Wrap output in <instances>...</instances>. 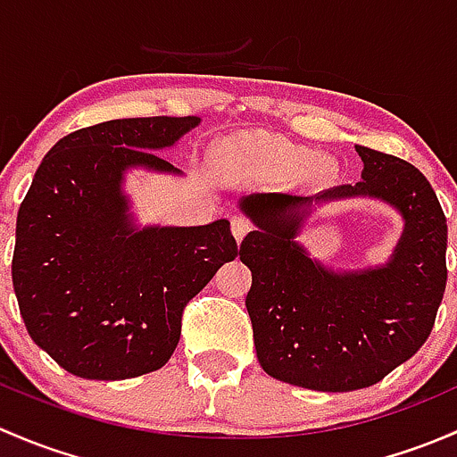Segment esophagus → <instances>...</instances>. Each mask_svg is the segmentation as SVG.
I'll list each match as a JSON object with an SVG mask.
<instances>
[{"label":"esophagus","instance_id":"34e87169","mask_svg":"<svg viewBox=\"0 0 457 457\" xmlns=\"http://www.w3.org/2000/svg\"><path fill=\"white\" fill-rule=\"evenodd\" d=\"M230 228H233L235 239H237V242H242L244 235L253 228V224H251V220L244 218V215H233V218H230Z\"/></svg>","mask_w":457,"mask_h":457}]
</instances>
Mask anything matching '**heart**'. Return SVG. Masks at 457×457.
<instances>
[{"label":"heart","mask_w":457,"mask_h":457,"mask_svg":"<svg viewBox=\"0 0 457 457\" xmlns=\"http://www.w3.org/2000/svg\"><path fill=\"white\" fill-rule=\"evenodd\" d=\"M334 162L326 156L310 158L308 152L288 145L272 143L268 138L235 143L224 152L222 171L228 178H242L248 173H268V176H295L305 180H326L332 173Z\"/></svg>","instance_id":"1"}]
</instances>
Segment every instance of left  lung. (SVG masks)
<instances>
[{
	"label": "left lung",
	"mask_w": 457,
	"mask_h": 457,
	"mask_svg": "<svg viewBox=\"0 0 457 457\" xmlns=\"http://www.w3.org/2000/svg\"><path fill=\"white\" fill-rule=\"evenodd\" d=\"M363 180L314 197L253 194L239 209L257 230L239 260L253 272L246 310L268 376L314 392H354L411 359L434 330L446 286V218L429 180L407 160L359 147ZM368 195L405 220L385 267L337 273L294 239L319 201Z\"/></svg>",
	"instance_id": "8db88e82"
}]
</instances>
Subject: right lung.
I'll use <instances>...</instances> for the list:
<instances>
[{
    "mask_svg": "<svg viewBox=\"0 0 457 457\" xmlns=\"http://www.w3.org/2000/svg\"><path fill=\"white\" fill-rule=\"evenodd\" d=\"M197 116L98 123L46 154L17 213L12 286L32 341L89 380H123L171 359L185 305L237 257L228 220L206 227L131 222L125 171L180 173L171 147Z\"/></svg>",
    "mask_w": 457,
    "mask_h": 457,
    "instance_id": "add662e5",
    "label": "right lung"
}]
</instances>
